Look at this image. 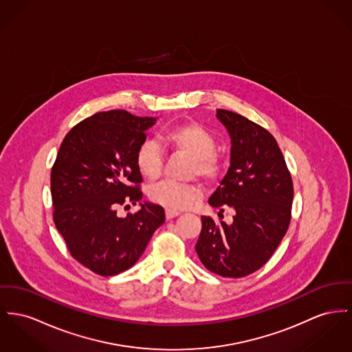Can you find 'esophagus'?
I'll return each instance as SVG.
<instances>
[{
  "instance_id": "34e87169",
  "label": "esophagus",
  "mask_w": 352,
  "mask_h": 352,
  "mask_svg": "<svg viewBox=\"0 0 352 352\" xmlns=\"http://www.w3.org/2000/svg\"><path fill=\"white\" fill-rule=\"evenodd\" d=\"M182 212L177 211V210H172V208H166L165 210V214H166V219H172V217H176L179 216Z\"/></svg>"
}]
</instances>
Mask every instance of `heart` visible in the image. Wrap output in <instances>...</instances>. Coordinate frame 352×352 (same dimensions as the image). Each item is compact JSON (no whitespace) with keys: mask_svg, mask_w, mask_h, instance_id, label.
Wrapping results in <instances>:
<instances>
[{"mask_svg":"<svg viewBox=\"0 0 352 352\" xmlns=\"http://www.w3.org/2000/svg\"><path fill=\"white\" fill-rule=\"evenodd\" d=\"M165 144L182 153L192 157V175L212 180L220 170L221 163L214 153L216 141L211 132L197 122H184L166 131L163 136ZM163 153L156 141H142L136 152V165L141 173L155 180L163 172ZM201 190L193 184H180L175 182H162L149 188L152 201L172 210H184L190 207L199 197Z\"/></svg>","mask_w":352,"mask_h":352,"instance_id":"heart-1","label":"heart"}]
</instances>
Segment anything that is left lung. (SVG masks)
I'll use <instances>...</instances> for the list:
<instances>
[{
	"label": "left lung",
	"mask_w": 352,
	"mask_h": 352,
	"mask_svg": "<svg viewBox=\"0 0 352 352\" xmlns=\"http://www.w3.org/2000/svg\"><path fill=\"white\" fill-rule=\"evenodd\" d=\"M231 139L230 168L208 200L234 211L232 224L201 216L196 252L207 270L243 278L263 267L288 230L294 199L289 170L275 138L258 124L217 109ZM223 212V210H220Z\"/></svg>",
	"instance_id": "8db88e82"
}]
</instances>
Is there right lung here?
Instances as JSON below:
<instances>
[{"mask_svg": "<svg viewBox=\"0 0 352 352\" xmlns=\"http://www.w3.org/2000/svg\"><path fill=\"white\" fill-rule=\"evenodd\" d=\"M156 120L100 112L73 126L58 149L50 173L53 220L72 256L97 275L131 268L165 221L164 208L149 201L117 216L118 205L142 199L136 152Z\"/></svg>", "mask_w": 352, "mask_h": 352, "instance_id": "1", "label": "right lung"}]
</instances>
